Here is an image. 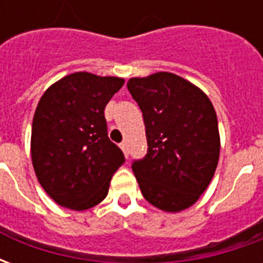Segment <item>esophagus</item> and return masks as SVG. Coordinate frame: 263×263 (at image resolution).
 Instances as JSON below:
<instances>
[{"label":"esophagus","mask_w":263,"mask_h":263,"mask_svg":"<svg viewBox=\"0 0 263 263\" xmlns=\"http://www.w3.org/2000/svg\"><path fill=\"white\" fill-rule=\"evenodd\" d=\"M121 149H122V152H124V155H125L126 158H128V155H129V152H128V145H126V142H122L120 145Z\"/></svg>","instance_id":"34e87169"}]
</instances>
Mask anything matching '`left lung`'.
Returning <instances> with one entry per match:
<instances>
[{"instance_id": "left-lung-1", "label": "left lung", "mask_w": 263, "mask_h": 263, "mask_svg": "<svg viewBox=\"0 0 263 263\" xmlns=\"http://www.w3.org/2000/svg\"><path fill=\"white\" fill-rule=\"evenodd\" d=\"M142 111L148 154L132 162L142 196L169 213L189 209L209 187L220 158L217 114L198 87L159 71L126 83Z\"/></svg>"}]
</instances>
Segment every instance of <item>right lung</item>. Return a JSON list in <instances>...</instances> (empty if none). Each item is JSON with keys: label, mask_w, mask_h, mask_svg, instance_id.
Returning <instances> with one entry per match:
<instances>
[{"label": "right lung", "mask_w": 263, "mask_h": 263, "mask_svg": "<svg viewBox=\"0 0 263 263\" xmlns=\"http://www.w3.org/2000/svg\"><path fill=\"white\" fill-rule=\"evenodd\" d=\"M124 79L86 71L60 79L45 91L33 115L32 165L43 190L66 209L101 203L124 154L107 132L104 109Z\"/></svg>", "instance_id": "obj_1"}]
</instances>
